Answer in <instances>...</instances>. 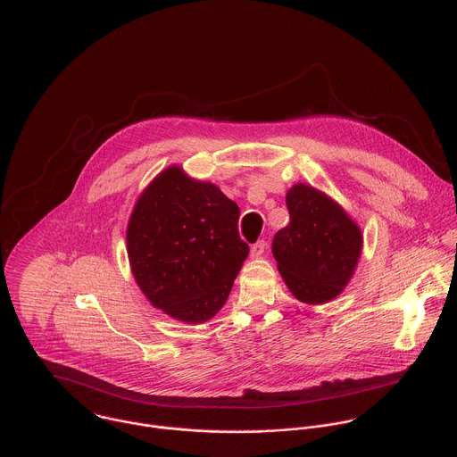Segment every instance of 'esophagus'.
I'll return each instance as SVG.
<instances>
[{"instance_id":"1","label":"esophagus","mask_w":457,"mask_h":457,"mask_svg":"<svg viewBox=\"0 0 457 457\" xmlns=\"http://www.w3.org/2000/svg\"><path fill=\"white\" fill-rule=\"evenodd\" d=\"M265 248H267V243L262 239V241H257L253 246H252V257L253 259H259V257H262L263 253H265Z\"/></svg>"}]
</instances>
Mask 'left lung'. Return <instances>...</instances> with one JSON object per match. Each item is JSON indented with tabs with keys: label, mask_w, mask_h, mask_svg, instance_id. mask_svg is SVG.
<instances>
[{
	"label": "left lung",
	"mask_w": 457,
	"mask_h": 457,
	"mask_svg": "<svg viewBox=\"0 0 457 457\" xmlns=\"http://www.w3.org/2000/svg\"><path fill=\"white\" fill-rule=\"evenodd\" d=\"M290 223L272 239V255L288 290L306 304L328 303L350 281L362 234L345 209L304 183L287 194Z\"/></svg>",
	"instance_id": "1"
}]
</instances>
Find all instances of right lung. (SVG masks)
<instances>
[{"label": "right lung", "instance_id": "add662e5", "mask_svg": "<svg viewBox=\"0 0 457 457\" xmlns=\"http://www.w3.org/2000/svg\"><path fill=\"white\" fill-rule=\"evenodd\" d=\"M237 221L239 205L212 183L178 165L156 176L127 228L131 272L149 303L187 324L212 319L250 252Z\"/></svg>", "mask_w": 457, "mask_h": 457}]
</instances>
